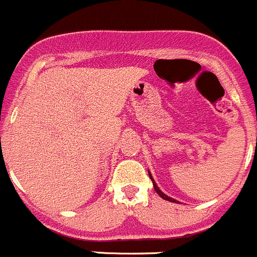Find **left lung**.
Wrapping results in <instances>:
<instances>
[{"mask_svg":"<svg viewBox=\"0 0 257 257\" xmlns=\"http://www.w3.org/2000/svg\"><path fill=\"white\" fill-rule=\"evenodd\" d=\"M149 176H150V179H151L152 184H154V189H155V191H156V192H157V194H159V196H161V197H162V199L167 200V201H171V202H177V201H176V200H174V199H172V197H169V196H167V195H165V194H164V192H162V191H161V190H160V189H159V187H157V185H156V184H155L154 179H152V176H151V174H150V172H149Z\"/></svg>","mask_w":257,"mask_h":257,"instance_id":"left-lung-1","label":"left lung"}]
</instances>
